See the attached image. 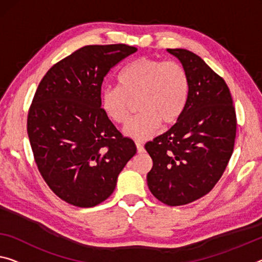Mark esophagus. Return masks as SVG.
Instances as JSON below:
<instances>
[{"instance_id":"34e87169","label":"esophagus","mask_w":262,"mask_h":262,"mask_svg":"<svg viewBox=\"0 0 262 262\" xmlns=\"http://www.w3.org/2000/svg\"><path fill=\"white\" fill-rule=\"evenodd\" d=\"M136 146H137V151H138L139 154H143V152L145 151V147H144V145L142 143L136 142Z\"/></svg>"}]
</instances>
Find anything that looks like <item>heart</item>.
Returning <instances> with one entry per match:
<instances>
[{
  "label": "heart",
  "mask_w": 262,
  "mask_h": 262,
  "mask_svg": "<svg viewBox=\"0 0 262 262\" xmlns=\"http://www.w3.org/2000/svg\"><path fill=\"white\" fill-rule=\"evenodd\" d=\"M118 83L102 90L100 106L108 119L124 125L138 100L140 112L125 127V134L136 140L147 139L160 124H174L190 95V79L182 64L147 56L128 63L119 72Z\"/></svg>",
  "instance_id": "b5f03b06"
}]
</instances>
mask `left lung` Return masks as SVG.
<instances>
[{
    "mask_svg": "<svg viewBox=\"0 0 262 262\" xmlns=\"http://www.w3.org/2000/svg\"><path fill=\"white\" fill-rule=\"evenodd\" d=\"M167 51L186 70L190 95L174 125L145 145L154 162L147 186L159 201L180 206L207 194L219 182L234 148L236 115L223 77L192 51Z\"/></svg>",
    "mask_w": 262,
    "mask_h": 262,
    "instance_id": "8db88e82",
    "label": "left lung"
}]
</instances>
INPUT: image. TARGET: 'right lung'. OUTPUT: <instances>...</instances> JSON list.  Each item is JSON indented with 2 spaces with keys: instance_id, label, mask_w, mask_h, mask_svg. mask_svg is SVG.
<instances>
[{
  "instance_id": "obj_1",
  "label": "right lung",
  "mask_w": 262,
  "mask_h": 262,
  "mask_svg": "<svg viewBox=\"0 0 262 262\" xmlns=\"http://www.w3.org/2000/svg\"><path fill=\"white\" fill-rule=\"evenodd\" d=\"M136 51L123 43L85 46L52 66L38 84L28 136L44 182L68 204L103 203L136 155L134 140L120 134L100 106L104 77Z\"/></svg>"
}]
</instances>
